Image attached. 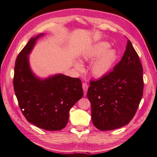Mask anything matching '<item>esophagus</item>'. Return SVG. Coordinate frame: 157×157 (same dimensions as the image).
Returning <instances> with one entry per match:
<instances>
[{
  "mask_svg": "<svg viewBox=\"0 0 157 157\" xmlns=\"http://www.w3.org/2000/svg\"><path fill=\"white\" fill-rule=\"evenodd\" d=\"M82 86L83 91H84V95H86V92H87L89 86H88V85L86 84V83H85V82H83Z\"/></svg>",
  "mask_w": 157,
  "mask_h": 157,
  "instance_id": "esophagus-1",
  "label": "esophagus"
}]
</instances>
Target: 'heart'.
Listing matches in <instances>:
<instances>
[{"instance_id": "obj_1", "label": "heart", "mask_w": 157, "mask_h": 157, "mask_svg": "<svg viewBox=\"0 0 157 157\" xmlns=\"http://www.w3.org/2000/svg\"><path fill=\"white\" fill-rule=\"evenodd\" d=\"M110 44L107 41H99L93 44L82 52L81 60L89 62L94 60L90 65V72L97 78L103 77L109 72L116 63L117 59V53L116 50L109 49ZM76 69L78 71H82L81 63L76 62Z\"/></svg>"}]
</instances>
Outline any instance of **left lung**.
Masks as SVG:
<instances>
[{
    "label": "left lung",
    "instance_id": "left-lung-1",
    "mask_svg": "<svg viewBox=\"0 0 157 157\" xmlns=\"http://www.w3.org/2000/svg\"><path fill=\"white\" fill-rule=\"evenodd\" d=\"M143 69L130 40L120 62L97 81H90L87 97L94 126L112 130L129 124L143 95Z\"/></svg>",
    "mask_w": 157,
    "mask_h": 157
}]
</instances>
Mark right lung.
Here are the masks:
<instances>
[{
	"instance_id": "1",
	"label": "right lung",
	"mask_w": 157,
	"mask_h": 157,
	"mask_svg": "<svg viewBox=\"0 0 157 157\" xmlns=\"http://www.w3.org/2000/svg\"><path fill=\"white\" fill-rule=\"evenodd\" d=\"M31 38L17 56L13 86L21 112L29 123L44 130L57 131L68 123L71 108L81 99V79L58 74L47 78L31 71L29 56L39 37Z\"/></svg>"
}]
</instances>
